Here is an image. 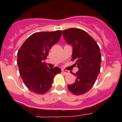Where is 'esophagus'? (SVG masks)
<instances>
[{
	"instance_id": "obj_1",
	"label": "esophagus",
	"mask_w": 122,
	"mask_h": 122,
	"mask_svg": "<svg viewBox=\"0 0 122 122\" xmlns=\"http://www.w3.org/2000/svg\"><path fill=\"white\" fill-rule=\"evenodd\" d=\"M62 72L63 73H64L65 75H67V74L69 73V72H68V71H66V70H64V69H62Z\"/></svg>"
}]
</instances>
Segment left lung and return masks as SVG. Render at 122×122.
Segmentation results:
<instances>
[{
  "mask_svg": "<svg viewBox=\"0 0 122 122\" xmlns=\"http://www.w3.org/2000/svg\"><path fill=\"white\" fill-rule=\"evenodd\" d=\"M66 42L73 47L72 60H75L79 71L71 73L76 77L73 84L68 85L69 91L74 95H81L89 91L94 85L100 71L102 56L100 47L89 34L77 28L62 31Z\"/></svg>",
  "mask_w": 122,
  "mask_h": 122,
  "instance_id": "1",
  "label": "left lung"
}]
</instances>
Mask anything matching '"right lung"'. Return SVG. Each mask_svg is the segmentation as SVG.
Segmentation results:
<instances>
[{"label":"right lung","mask_w":122,"mask_h":122,"mask_svg":"<svg viewBox=\"0 0 122 122\" xmlns=\"http://www.w3.org/2000/svg\"><path fill=\"white\" fill-rule=\"evenodd\" d=\"M61 35V30L34 33L18 51L19 74L25 85L33 93H46L52 85L53 78L61 72L58 67L49 68L44 62L50 49L60 40Z\"/></svg>","instance_id":"add662e5"}]
</instances>
